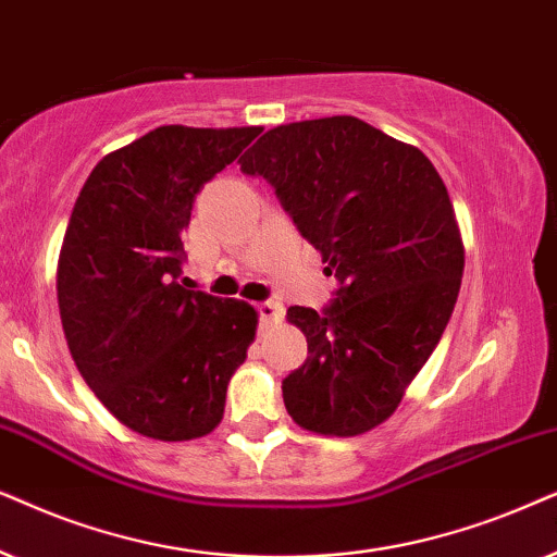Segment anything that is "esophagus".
<instances>
[{"label": "esophagus", "instance_id": "34e87169", "mask_svg": "<svg viewBox=\"0 0 557 557\" xmlns=\"http://www.w3.org/2000/svg\"><path fill=\"white\" fill-rule=\"evenodd\" d=\"M257 310H259V321H262L264 329H270V325H277L285 315V308L280 306V302H270V300L259 302Z\"/></svg>", "mask_w": 557, "mask_h": 557}]
</instances>
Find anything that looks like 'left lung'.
Returning a JSON list of instances; mask_svg holds the SVG:
<instances>
[{
    "label": "left lung",
    "instance_id": "left-lung-1",
    "mask_svg": "<svg viewBox=\"0 0 557 557\" xmlns=\"http://www.w3.org/2000/svg\"><path fill=\"white\" fill-rule=\"evenodd\" d=\"M262 175L341 287L331 308L293 306L308 359L283 382L290 418L354 438L382 425L454 313L463 239L448 188L414 145L356 116L280 124L239 160Z\"/></svg>",
    "mask_w": 557,
    "mask_h": 557
}]
</instances>
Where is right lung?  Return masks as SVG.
Segmentation results:
<instances>
[{
	"mask_svg": "<svg viewBox=\"0 0 557 557\" xmlns=\"http://www.w3.org/2000/svg\"><path fill=\"white\" fill-rule=\"evenodd\" d=\"M259 132L158 127L103 154L73 206L55 274L65 341L99 403L145 438L209 435L255 341V306L181 283V236L203 183Z\"/></svg>",
	"mask_w": 557,
	"mask_h": 557,
	"instance_id": "right-lung-1",
	"label": "right lung"
}]
</instances>
